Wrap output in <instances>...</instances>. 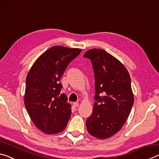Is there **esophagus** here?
<instances>
[{
    "instance_id": "obj_1",
    "label": "esophagus",
    "mask_w": 159,
    "mask_h": 159,
    "mask_svg": "<svg viewBox=\"0 0 159 159\" xmlns=\"http://www.w3.org/2000/svg\"><path fill=\"white\" fill-rule=\"evenodd\" d=\"M79 102H74V103H73V106L74 107H79Z\"/></svg>"
}]
</instances>
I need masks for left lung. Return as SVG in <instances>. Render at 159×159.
I'll return each instance as SVG.
<instances>
[{
    "instance_id": "left-lung-1",
    "label": "left lung",
    "mask_w": 159,
    "mask_h": 159,
    "mask_svg": "<svg viewBox=\"0 0 159 159\" xmlns=\"http://www.w3.org/2000/svg\"><path fill=\"white\" fill-rule=\"evenodd\" d=\"M83 57L90 60L95 75V103L86 120L87 130L98 139L119 131L134 103L131 80L123 64L105 50L91 49Z\"/></svg>"
}]
</instances>
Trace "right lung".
I'll use <instances>...</instances> for the list:
<instances>
[{
	"instance_id": "obj_1",
	"label": "right lung",
	"mask_w": 159,
	"mask_h": 159,
	"mask_svg": "<svg viewBox=\"0 0 159 159\" xmlns=\"http://www.w3.org/2000/svg\"><path fill=\"white\" fill-rule=\"evenodd\" d=\"M81 50L55 45L35 61L26 79L25 104L37 128L55 134L66 128L71 106L65 94H61L60 80L66 67Z\"/></svg>"
}]
</instances>
